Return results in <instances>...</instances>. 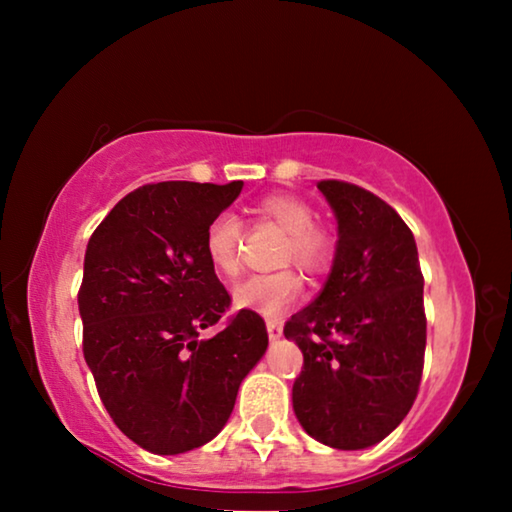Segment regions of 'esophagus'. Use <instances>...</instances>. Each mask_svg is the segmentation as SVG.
I'll return each mask as SVG.
<instances>
[{
    "label": "esophagus",
    "instance_id": "esophagus-1",
    "mask_svg": "<svg viewBox=\"0 0 512 512\" xmlns=\"http://www.w3.org/2000/svg\"><path fill=\"white\" fill-rule=\"evenodd\" d=\"M266 329H268V339L271 341H277L282 336L280 320H266Z\"/></svg>",
    "mask_w": 512,
    "mask_h": 512
}]
</instances>
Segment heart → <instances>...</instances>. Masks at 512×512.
Segmentation results:
<instances>
[{
    "instance_id": "obj_1",
    "label": "heart",
    "mask_w": 512,
    "mask_h": 512,
    "mask_svg": "<svg viewBox=\"0 0 512 512\" xmlns=\"http://www.w3.org/2000/svg\"><path fill=\"white\" fill-rule=\"evenodd\" d=\"M257 223L273 225L287 232L280 262L296 264L309 275H320L332 266L336 257V239L325 225L316 223V210L305 198L293 194H271L255 205ZM244 223L235 214L223 212L205 232V253L214 271L221 277H237L241 271L244 248ZM302 280L296 271L271 275H253L239 282L232 298L239 309L255 311L259 316L277 318L300 298Z\"/></svg>"
}]
</instances>
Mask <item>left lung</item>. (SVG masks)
<instances>
[{
    "instance_id": "left-lung-1",
    "label": "left lung",
    "mask_w": 512,
    "mask_h": 512,
    "mask_svg": "<svg viewBox=\"0 0 512 512\" xmlns=\"http://www.w3.org/2000/svg\"><path fill=\"white\" fill-rule=\"evenodd\" d=\"M339 221L332 273L320 296L284 325L302 350L293 411L334 449L384 440L418 397L427 316L413 232L368 189L320 180Z\"/></svg>"
}]
</instances>
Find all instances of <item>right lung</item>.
Here are the masks:
<instances>
[{"label":"right lung","instance_id":"obj_1","mask_svg":"<svg viewBox=\"0 0 512 512\" xmlns=\"http://www.w3.org/2000/svg\"><path fill=\"white\" fill-rule=\"evenodd\" d=\"M244 183L167 180L112 207L85 250L83 354L112 422L153 454H183L223 429L241 379L262 359L266 323L239 309L205 253V232Z\"/></svg>","mask_w":512,"mask_h":512}]
</instances>
